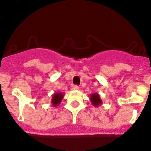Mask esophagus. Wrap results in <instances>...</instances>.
I'll return each instance as SVG.
<instances>
[{"instance_id": "obj_1", "label": "esophagus", "mask_w": 151, "mask_h": 151, "mask_svg": "<svg viewBox=\"0 0 151 151\" xmlns=\"http://www.w3.org/2000/svg\"><path fill=\"white\" fill-rule=\"evenodd\" d=\"M71 89H72V90H78L79 86H77V85L72 86H71Z\"/></svg>"}]
</instances>
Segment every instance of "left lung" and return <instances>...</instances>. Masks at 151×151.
<instances>
[{"label": "left lung", "instance_id": "obj_1", "mask_svg": "<svg viewBox=\"0 0 151 151\" xmlns=\"http://www.w3.org/2000/svg\"><path fill=\"white\" fill-rule=\"evenodd\" d=\"M90 101L92 104V105L97 108L99 106H100L101 104H102V101H101V98H100V96L98 94L97 92H95V93H92V94H90Z\"/></svg>", "mask_w": 151, "mask_h": 151}]
</instances>
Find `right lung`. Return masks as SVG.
Instances as JSON below:
<instances>
[{"label":"right lung","instance_id":"1","mask_svg":"<svg viewBox=\"0 0 151 151\" xmlns=\"http://www.w3.org/2000/svg\"><path fill=\"white\" fill-rule=\"evenodd\" d=\"M63 97L64 94L62 92H55V93H54L52 95V99H51V103H52V106L56 107V106L59 105Z\"/></svg>","mask_w":151,"mask_h":151}]
</instances>
